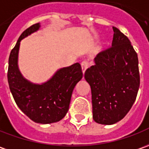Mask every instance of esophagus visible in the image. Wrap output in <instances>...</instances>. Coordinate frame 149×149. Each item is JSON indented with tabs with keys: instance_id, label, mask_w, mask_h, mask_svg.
Wrapping results in <instances>:
<instances>
[{
	"instance_id": "obj_1",
	"label": "esophagus",
	"mask_w": 149,
	"mask_h": 149,
	"mask_svg": "<svg viewBox=\"0 0 149 149\" xmlns=\"http://www.w3.org/2000/svg\"><path fill=\"white\" fill-rule=\"evenodd\" d=\"M81 67H82V71H83V74H84L86 70L88 69V63L87 61H83L81 63Z\"/></svg>"
}]
</instances>
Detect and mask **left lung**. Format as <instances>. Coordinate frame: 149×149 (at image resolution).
<instances>
[{
  "instance_id": "left-lung-1",
  "label": "left lung",
  "mask_w": 149,
  "mask_h": 149,
  "mask_svg": "<svg viewBox=\"0 0 149 149\" xmlns=\"http://www.w3.org/2000/svg\"><path fill=\"white\" fill-rule=\"evenodd\" d=\"M112 47L98 53L84 78L92 90L93 119L112 125L127 115L139 88L138 56L131 41L113 26Z\"/></svg>"
}]
</instances>
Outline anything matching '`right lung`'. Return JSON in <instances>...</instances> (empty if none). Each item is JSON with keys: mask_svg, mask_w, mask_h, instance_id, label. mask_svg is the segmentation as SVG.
Wrapping results in <instances>:
<instances>
[{"mask_svg": "<svg viewBox=\"0 0 149 149\" xmlns=\"http://www.w3.org/2000/svg\"><path fill=\"white\" fill-rule=\"evenodd\" d=\"M40 23L31 26L18 38L9 57L8 83L18 108L35 123H57L68 112L72 92L83 78L79 63L57 70L52 78L41 84L27 80L18 68V52L22 39L37 31Z\"/></svg>", "mask_w": 149, "mask_h": 149, "instance_id": "add662e5", "label": "right lung"}]
</instances>
